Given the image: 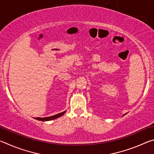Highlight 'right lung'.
<instances>
[{"label":"right lung","instance_id":"1","mask_svg":"<svg viewBox=\"0 0 154 154\" xmlns=\"http://www.w3.org/2000/svg\"><path fill=\"white\" fill-rule=\"evenodd\" d=\"M65 112H66V111H64V112H62V113H60L58 114H56V115H55V116H53L46 117V118H35V119H37V120L43 121V122L53 120V119H55L56 118H60V117H61L62 116H63V115L65 113Z\"/></svg>","mask_w":154,"mask_h":154}]
</instances>
